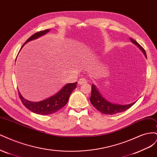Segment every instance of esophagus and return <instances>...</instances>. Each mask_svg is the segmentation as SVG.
I'll list each match as a JSON object with an SVG mask.
<instances>
[{
  "instance_id": "obj_1",
  "label": "esophagus",
  "mask_w": 157,
  "mask_h": 157,
  "mask_svg": "<svg viewBox=\"0 0 157 157\" xmlns=\"http://www.w3.org/2000/svg\"><path fill=\"white\" fill-rule=\"evenodd\" d=\"M87 82V79L85 78H80V79L78 80V84H79V85H82V84L86 83Z\"/></svg>"
}]
</instances>
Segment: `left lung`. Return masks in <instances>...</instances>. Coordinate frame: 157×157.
<instances>
[{"label":"left lung","instance_id":"obj_1","mask_svg":"<svg viewBox=\"0 0 157 157\" xmlns=\"http://www.w3.org/2000/svg\"><path fill=\"white\" fill-rule=\"evenodd\" d=\"M130 40L134 44H135L137 46H138L140 48V49L144 53L145 56L147 57L146 53L144 48L142 46H141V45L139 44L136 40L132 38H130ZM90 102H91L92 105L96 109L98 110L100 112L105 115H113L124 112V111L129 109L131 106L133 105L136 103L135 102L128 105H119L110 103L108 101L105 100L102 96H101V94L98 91L97 88L95 87V86L94 85H92L91 96H90Z\"/></svg>","mask_w":157,"mask_h":157}]
</instances>
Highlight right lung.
Instances as JSON below:
<instances>
[{"label":"right lung","instance_id":"right-lung-1","mask_svg":"<svg viewBox=\"0 0 157 157\" xmlns=\"http://www.w3.org/2000/svg\"><path fill=\"white\" fill-rule=\"evenodd\" d=\"M49 31V29H46L44 30V31L37 32L36 33L32 35L25 42V44H26L29 41H31L32 40L36 39L42 36V35ZM24 44L22 45V47ZM76 84L77 82L66 85L56 94L52 96V97H49V98L40 101V102H31V101L25 99L19 92H18L19 97L20 99H21L23 104L27 109L31 110V112L40 115H49L58 112L59 110L63 108L67 104L70 94H71L73 90L76 88Z\"/></svg>","mask_w":157,"mask_h":157}]
</instances>
